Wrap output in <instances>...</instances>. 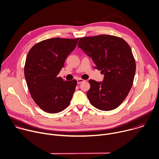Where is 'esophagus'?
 I'll list each match as a JSON object with an SVG mask.
<instances>
[{"label":"esophagus","mask_w":159,"mask_h":159,"mask_svg":"<svg viewBox=\"0 0 159 159\" xmlns=\"http://www.w3.org/2000/svg\"><path fill=\"white\" fill-rule=\"evenodd\" d=\"M83 81H84V80H83V79H81V78H78V79L77 80V83H78V84H80L81 83H82V82H83Z\"/></svg>","instance_id":"1"}]
</instances>
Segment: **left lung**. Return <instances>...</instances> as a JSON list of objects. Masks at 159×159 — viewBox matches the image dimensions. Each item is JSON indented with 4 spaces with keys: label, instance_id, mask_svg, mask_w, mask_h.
I'll use <instances>...</instances> for the list:
<instances>
[{
    "label": "left lung",
    "instance_id": "left-lung-1",
    "mask_svg": "<svg viewBox=\"0 0 159 159\" xmlns=\"http://www.w3.org/2000/svg\"><path fill=\"white\" fill-rule=\"evenodd\" d=\"M78 47L105 76L103 82L89 80L86 94L91 104L103 111L116 108L127 97L135 74L136 63L130 46L121 38L105 34L81 38Z\"/></svg>",
    "mask_w": 159,
    "mask_h": 159
}]
</instances>
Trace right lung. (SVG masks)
I'll return each instance as SVG.
<instances>
[{"mask_svg": "<svg viewBox=\"0 0 159 159\" xmlns=\"http://www.w3.org/2000/svg\"><path fill=\"white\" fill-rule=\"evenodd\" d=\"M78 40L48 39L34 45L27 55L24 76L28 89L34 102L47 113L61 112L71 102L77 81L63 80L57 75Z\"/></svg>", "mask_w": 159, "mask_h": 159, "instance_id": "right-lung-1", "label": "right lung"}]
</instances>
